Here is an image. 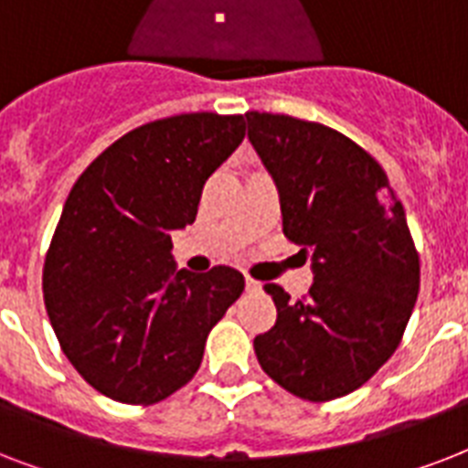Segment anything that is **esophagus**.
<instances>
[{
  "label": "esophagus",
  "instance_id": "esophagus-1",
  "mask_svg": "<svg viewBox=\"0 0 468 468\" xmlns=\"http://www.w3.org/2000/svg\"><path fill=\"white\" fill-rule=\"evenodd\" d=\"M245 289H248V292H260V282L245 274Z\"/></svg>",
  "mask_w": 468,
  "mask_h": 468
}]
</instances>
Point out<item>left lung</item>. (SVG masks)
Segmentation results:
<instances>
[{
	"instance_id": "obj_1",
	"label": "left lung",
	"mask_w": 468,
	"mask_h": 468,
	"mask_svg": "<svg viewBox=\"0 0 468 468\" xmlns=\"http://www.w3.org/2000/svg\"><path fill=\"white\" fill-rule=\"evenodd\" d=\"M248 138L279 191L284 235L311 257L306 299L267 284L277 323L255 337L262 369L293 396L340 399L400 345L420 260L406 211L374 157L347 135L284 113H245Z\"/></svg>"
}]
</instances>
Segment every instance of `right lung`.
Masks as SVG:
<instances>
[{"mask_svg": "<svg viewBox=\"0 0 468 468\" xmlns=\"http://www.w3.org/2000/svg\"><path fill=\"white\" fill-rule=\"evenodd\" d=\"M245 138L242 116L179 113L135 128L84 169L43 267L58 342L82 378L128 406L189 384L206 337L245 289L233 267L176 270L172 230Z\"/></svg>", "mask_w": 468, "mask_h": 468, "instance_id": "1", "label": "right lung"}]
</instances>
